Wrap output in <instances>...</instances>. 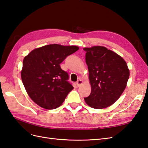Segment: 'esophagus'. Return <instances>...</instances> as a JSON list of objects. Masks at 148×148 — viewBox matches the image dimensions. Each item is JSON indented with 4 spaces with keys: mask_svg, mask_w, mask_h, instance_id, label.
I'll list each match as a JSON object with an SVG mask.
<instances>
[{
    "mask_svg": "<svg viewBox=\"0 0 148 148\" xmlns=\"http://www.w3.org/2000/svg\"><path fill=\"white\" fill-rule=\"evenodd\" d=\"M82 81H81V79H79V80L76 82V85H77V87L80 86L82 84Z\"/></svg>",
    "mask_w": 148,
    "mask_h": 148,
    "instance_id": "1",
    "label": "esophagus"
}]
</instances>
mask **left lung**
<instances>
[{
    "mask_svg": "<svg viewBox=\"0 0 148 148\" xmlns=\"http://www.w3.org/2000/svg\"><path fill=\"white\" fill-rule=\"evenodd\" d=\"M91 92L84 98L91 107H108L117 100L126 87L129 70L125 61L106 47L84 48Z\"/></svg>",
    "mask_w": 148,
    "mask_h": 148,
    "instance_id": "obj_1",
    "label": "left lung"
}]
</instances>
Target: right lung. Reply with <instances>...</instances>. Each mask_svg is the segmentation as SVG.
<instances>
[{
  "instance_id": "right-lung-1",
  "label": "right lung",
  "mask_w": 148,
  "mask_h": 148,
  "mask_svg": "<svg viewBox=\"0 0 148 148\" xmlns=\"http://www.w3.org/2000/svg\"><path fill=\"white\" fill-rule=\"evenodd\" d=\"M77 46L51 44L38 48L26 56L23 62L21 79L26 92L41 107L56 109L64 101L74 87L69 74L60 64L78 50Z\"/></svg>"
}]
</instances>
